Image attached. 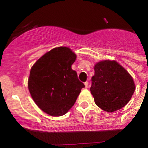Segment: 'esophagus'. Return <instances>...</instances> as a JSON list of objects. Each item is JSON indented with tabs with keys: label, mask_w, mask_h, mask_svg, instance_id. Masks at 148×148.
Wrapping results in <instances>:
<instances>
[{
	"label": "esophagus",
	"mask_w": 148,
	"mask_h": 148,
	"mask_svg": "<svg viewBox=\"0 0 148 148\" xmlns=\"http://www.w3.org/2000/svg\"><path fill=\"white\" fill-rule=\"evenodd\" d=\"M88 85H89L88 82H84V86H85L86 88H87V87H88Z\"/></svg>",
	"instance_id": "obj_1"
}]
</instances>
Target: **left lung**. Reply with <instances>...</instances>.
Here are the masks:
<instances>
[{"label":"left lung","instance_id":"8db88e82","mask_svg":"<svg viewBox=\"0 0 148 148\" xmlns=\"http://www.w3.org/2000/svg\"><path fill=\"white\" fill-rule=\"evenodd\" d=\"M90 92L102 110L114 112L125 106L134 90V80L128 71L115 61H102L94 66Z\"/></svg>","mask_w":148,"mask_h":148}]
</instances>
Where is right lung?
Wrapping results in <instances>:
<instances>
[{"label": "right lung", "instance_id": "add662e5", "mask_svg": "<svg viewBox=\"0 0 148 148\" xmlns=\"http://www.w3.org/2000/svg\"><path fill=\"white\" fill-rule=\"evenodd\" d=\"M76 58L70 48L58 47L40 58L30 70L28 88L32 97L52 116L66 114L84 87L71 69Z\"/></svg>", "mask_w": 148, "mask_h": 148}]
</instances>
